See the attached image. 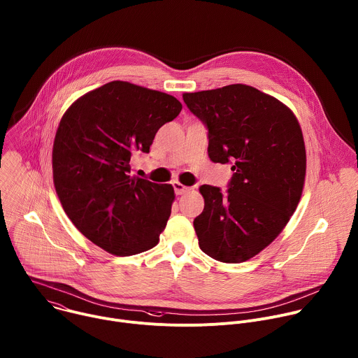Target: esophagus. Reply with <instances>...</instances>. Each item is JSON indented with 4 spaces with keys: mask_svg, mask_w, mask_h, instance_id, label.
Returning <instances> with one entry per match:
<instances>
[{
    "mask_svg": "<svg viewBox=\"0 0 358 358\" xmlns=\"http://www.w3.org/2000/svg\"><path fill=\"white\" fill-rule=\"evenodd\" d=\"M173 187H174V189H176V194H177V195H182L184 192L189 191V187H185L184 184H181V182H178V181H176V182L173 184Z\"/></svg>",
    "mask_w": 358,
    "mask_h": 358,
    "instance_id": "34e87169",
    "label": "esophagus"
}]
</instances>
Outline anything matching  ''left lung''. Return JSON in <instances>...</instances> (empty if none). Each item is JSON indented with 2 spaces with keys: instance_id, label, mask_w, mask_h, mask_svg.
Returning a JSON list of instances; mask_svg holds the SVG:
<instances>
[{
  "instance_id": "obj_1",
  "label": "left lung",
  "mask_w": 358,
  "mask_h": 358,
  "mask_svg": "<svg viewBox=\"0 0 358 358\" xmlns=\"http://www.w3.org/2000/svg\"><path fill=\"white\" fill-rule=\"evenodd\" d=\"M182 99L208 128L209 159L233 163L226 194L199 187V248L217 262L243 263L275 239L299 203L306 174L299 122L285 103L246 84L185 92Z\"/></svg>"
}]
</instances>
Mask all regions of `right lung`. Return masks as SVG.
<instances>
[{"instance_id": "right-lung-1", "label": "right lung", "mask_w": 358, "mask_h": 358, "mask_svg": "<svg viewBox=\"0 0 358 358\" xmlns=\"http://www.w3.org/2000/svg\"><path fill=\"white\" fill-rule=\"evenodd\" d=\"M181 108L166 92L110 81L64 112L52 152L55 188L74 226L105 252L134 256L159 243L174 188L132 177L131 159L149 153Z\"/></svg>"}]
</instances>
